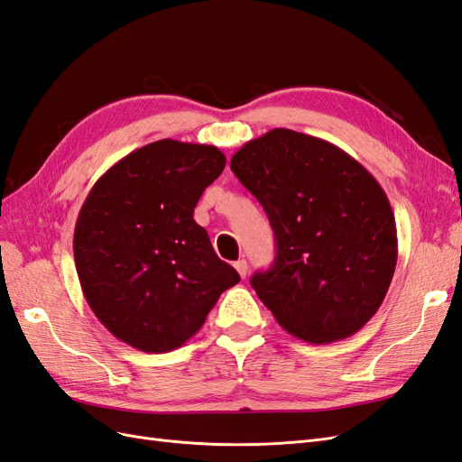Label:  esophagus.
<instances>
[{
    "label": "esophagus",
    "instance_id": "esophagus-1",
    "mask_svg": "<svg viewBox=\"0 0 462 462\" xmlns=\"http://www.w3.org/2000/svg\"><path fill=\"white\" fill-rule=\"evenodd\" d=\"M233 265H235V270L239 272L241 277H246V273H248V263H246V260H236Z\"/></svg>",
    "mask_w": 462,
    "mask_h": 462
}]
</instances>
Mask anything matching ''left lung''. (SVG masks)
I'll list each match as a JSON object with an SVG mask.
<instances>
[{
    "label": "left lung",
    "instance_id": "1",
    "mask_svg": "<svg viewBox=\"0 0 462 462\" xmlns=\"http://www.w3.org/2000/svg\"><path fill=\"white\" fill-rule=\"evenodd\" d=\"M275 235V262L254 273L277 324L314 345L348 337L380 309L397 265L387 194L365 165L318 136L273 129L233 153Z\"/></svg>",
    "mask_w": 462,
    "mask_h": 462
}]
</instances>
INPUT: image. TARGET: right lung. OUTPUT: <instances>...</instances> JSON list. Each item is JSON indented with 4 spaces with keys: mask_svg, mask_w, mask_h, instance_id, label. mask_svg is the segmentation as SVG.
<instances>
[{
    "mask_svg": "<svg viewBox=\"0 0 462 462\" xmlns=\"http://www.w3.org/2000/svg\"><path fill=\"white\" fill-rule=\"evenodd\" d=\"M223 167L216 146L163 138L111 165L88 192L75 265L92 312L119 341L143 353L183 346L221 292L241 282L194 221Z\"/></svg>",
    "mask_w": 462,
    "mask_h": 462,
    "instance_id": "right-lung-1",
    "label": "right lung"
}]
</instances>
